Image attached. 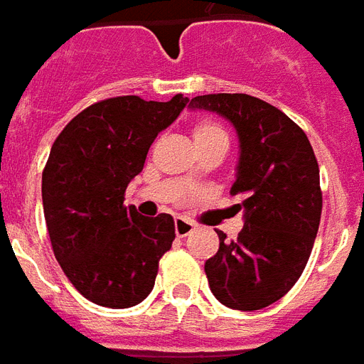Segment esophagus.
<instances>
[{"label": "esophagus", "mask_w": 364, "mask_h": 364, "mask_svg": "<svg viewBox=\"0 0 364 364\" xmlns=\"http://www.w3.org/2000/svg\"><path fill=\"white\" fill-rule=\"evenodd\" d=\"M193 230H196V223L188 221L184 217H176V221H174V232H176V237L184 238L188 235H192Z\"/></svg>", "instance_id": "34e87169"}]
</instances>
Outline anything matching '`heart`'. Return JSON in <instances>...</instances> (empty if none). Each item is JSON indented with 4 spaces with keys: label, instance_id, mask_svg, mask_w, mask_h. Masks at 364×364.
I'll use <instances>...</instances> for the list:
<instances>
[{
    "label": "heart",
    "instance_id": "1",
    "mask_svg": "<svg viewBox=\"0 0 364 364\" xmlns=\"http://www.w3.org/2000/svg\"><path fill=\"white\" fill-rule=\"evenodd\" d=\"M192 137L196 145H203V143H213V141H221L229 145V135H227V129H225L219 122L211 120V118H200V120L193 122ZM184 182L186 186H193L196 176H193V174H188V176L184 178Z\"/></svg>",
    "mask_w": 364,
    "mask_h": 364
}]
</instances>
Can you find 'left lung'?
I'll use <instances>...</instances> for the list:
<instances>
[{
    "instance_id": "1",
    "label": "left lung",
    "mask_w": 364,
    "mask_h": 364,
    "mask_svg": "<svg viewBox=\"0 0 364 364\" xmlns=\"http://www.w3.org/2000/svg\"><path fill=\"white\" fill-rule=\"evenodd\" d=\"M237 127L240 161L232 196H242L244 229L237 240L219 235V250L205 262L215 299L235 310L266 309L293 289L314 246L322 190L309 137L287 114L242 92L190 100Z\"/></svg>"
}]
</instances>
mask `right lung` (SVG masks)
<instances>
[{"instance_id":"1","label":"right lung","mask_w":364,"mask_h":364,"mask_svg":"<svg viewBox=\"0 0 364 364\" xmlns=\"http://www.w3.org/2000/svg\"><path fill=\"white\" fill-rule=\"evenodd\" d=\"M188 105L135 95L87 106L55 137L42 171V205L52 250L71 285L95 304L135 306L153 291L171 250L174 219L141 217L124 205L159 132Z\"/></svg>"}]
</instances>
